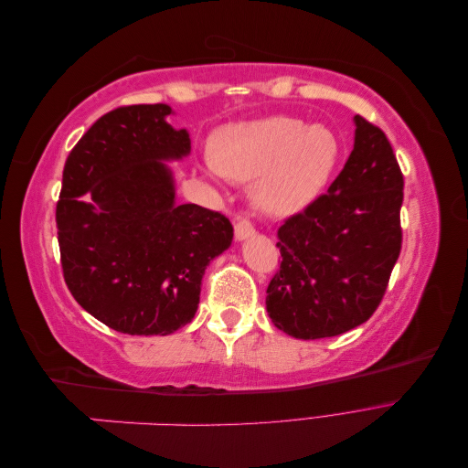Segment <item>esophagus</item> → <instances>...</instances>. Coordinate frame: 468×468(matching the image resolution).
Segmentation results:
<instances>
[{
    "label": "esophagus",
    "mask_w": 468,
    "mask_h": 468,
    "mask_svg": "<svg viewBox=\"0 0 468 468\" xmlns=\"http://www.w3.org/2000/svg\"><path fill=\"white\" fill-rule=\"evenodd\" d=\"M253 232H256V226H253V222L246 217L238 218L236 220V226H234V234H236V239H246L250 238Z\"/></svg>",
    "instance_id": "obj_1"
}]
</instances>
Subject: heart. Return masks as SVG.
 Returning a JSON list of instances; mask_svg holds the SVG:
<instances>
[{"mask_svg": "<svg viewBox=\"0 0 468 468\" xmlns=\"http://www.w3.org/2000/svg\"><path fill=\"white\" fill-rule=\"evenodd\" d=\"M342 155L337 134L324 124L269 117L226 126L212 144V174L253 181V203L269 217H291L328 186Z\"/></svg>", "mask_w": 468, "mask_h": 468, "instance_id": "1", "label": "heart"}]
</instances>
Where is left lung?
I'll return each instance as SVG.
<instances>
[{
    "label": "left lung",
    "instance_id": "obj_1",
    "mask_svg": "<svg viewBox=\"0 0 468 468\" xmlns=\"http://www.w3.org/2000/svg\"><path fill=\"white\" fill-rule=\"evenodd\" d=\"M356 144L328 191L277 232L282 261L267 287V313L299 339L369 320L400 256L402 169L377 124L356 115Z\"/></svg>",
    "mask_w": 468,
    "mask_h": 468
}]
</instances>
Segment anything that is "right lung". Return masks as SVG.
I'll return each instance as SVG.
<instances>
[{
    "mask_svg": "<svg viewBox=\"0 0 468 468\" xmlns=\"http://www.w3.org/2000/svg\"><path fill=\"white\" fill-rule=\"evenodd\" d=\"M164 103L117 107L69 152L56 229L64 281L78 304L129 335H165L191 322L207 265L234 229L217 210L176 205L162 160L191 150ZM84 197H81L80 195Z\"/></svg>",
    "mask_w": 468,
    "mask_h": 468,
    "instance_id": "add662e5",
    "label": "right lung"
}]
</instances>
